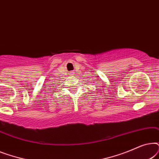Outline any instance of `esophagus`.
Here are the masks:
<instances>
[{"mask_svg":"<svg viewBox=\"0 0 159 159\" xmlns=\"http://www.w3.org/2000/svg\"><path fill=\"white\" fill-rule=\"evenodd\" d=\"M69 74H70V76H74V75H75V71H70V73H69Z\"/></svg>","mask_w":159,"mask_h":159,"instance_id":"esophagus-1","label":"esophagus"}]
</instances>
